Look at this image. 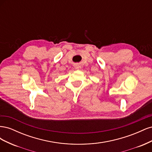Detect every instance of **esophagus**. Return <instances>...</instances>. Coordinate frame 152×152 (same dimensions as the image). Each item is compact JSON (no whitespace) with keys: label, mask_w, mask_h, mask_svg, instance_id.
I'll use <instances>...</instances> for the list:
<instances>
[{"label":"esophagus","mask_w":152,"mask_h":152,"mask_svg":"<svg viewBox=\"0 0 152 152\" xmlns=\"http://www.w3.org/2000/svg\"><path fill=\"white\" fill-rule=\"evenodd\" d=\"M74 67H75V68H79V65H78V64H75V65H74Z\"/></svg>","instance_id":"1"}]
</instances>
